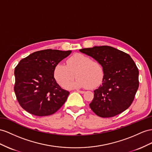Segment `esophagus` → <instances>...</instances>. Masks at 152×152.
I'll return each mask as SVG.
<instances>
[{
  "label": "esophagus",
  "instance_id": "1",
  "mask_svg": "<svg viewBox=\"0 0 152 152\" xmlns=\"http://www.w3.org/2000/svg\"><path fill=\"white\" fill-rule=\"evenodd\" d=\"M77 92L80 93V94H84V93H85V91H79V90H77Z\"/></svg>",
  "mask_w": 152,
  "mask_h": 152
}]
</instances>
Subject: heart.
I'll return each mask as SVG.
<instances>
[{"label":"heart","instance_id":"obj_1","mask_svg":"<svg viewBox=\"0 0 152 152\" xmlns=\"http://www.w3.org/2000/svg\"><path fill=\"white\" fill-rule=\"evenodd\" d=\"M76 76V81L68 88H96L103 78V66L99 61L82 54H75L67 60V65L60 63L54 69V77L62 87H65Z\"/></svg>","mask_w":152,"mask_h":152}]
</instances>
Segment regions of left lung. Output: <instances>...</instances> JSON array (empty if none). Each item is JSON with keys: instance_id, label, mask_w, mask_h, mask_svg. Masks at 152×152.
<instances>
[{"instance_id": "left-lung-1", "label": "left lung", "mask_w": 152, "mask_h": 152, "mask_svg": "<svg viewBox=\"0 0 152 152\" xmlns=\"http://www.w3.org/2000/svg\"><path fill=\"white\" fill-rule=\"evenodd\" d=\"M102 64V84L94 91L89 104L102 118H111L126 110L132 103L139 87V71L129 54L110 46H94L80 49Z\"/></svg>"}]
</instances>
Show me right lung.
Instances as JSON below:
<instances>
[{
  "instance_id": "right-lung-1",
  "label": "right lung",
  "mask_w": 152,
  "mask_h": 152,
  "mask_svg": "<svg viewBox=\"0 0 152 152\" xmlns=\"http://www.w3.org/2000/svg\"><path fill=\"white\" fill-rule=\"evenodd\" d=\"M71 52L42 50L20 61L15 69L14 91L19 104L26 111L37 116L49 115L65 103L69 92L57 83L54 69Z\"/></svg>"
}]
</instances>
